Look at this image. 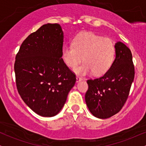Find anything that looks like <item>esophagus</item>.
<instances>
[{"instance_id": "1", "label": "esophagus", "mask_w": 146, "mask_h": 146, "mask_svg": "<svg viewBox=\"0 0 146 146\" xmlns=\"http://www.w3.org/2000/svg\"><path fill=\"white\" fill-rule=\"evenodd\" d=\"M82 79L81 78H80V77H78V76L76 77V82L77 83L80 82L82 81Z\"/></svg>"}]
</instances>
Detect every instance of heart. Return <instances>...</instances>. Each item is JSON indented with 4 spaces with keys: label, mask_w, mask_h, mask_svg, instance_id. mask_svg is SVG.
<instances>
[{
    "label": "heart",
    "mask_w": 146,
    "mask_h": 146,
    "mask_svg": "<svg viewBox=\"0 0 146 146\" xmlns=\"http://www.w3.org/2000/svg\"><path fill=\"white\" fill-rule=\"evenodd\" d=\"M115 56L113 40L93 32L79 33L73 40L72 46H64L62 51L63 62L72 69L84 60V63L74 70L81 76L92 73L95 75L105 74L111 67Z\"/></svg>",
    "instance_id": "obj_1"
}]
</instances>
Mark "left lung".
Returning a JSON list of instances; mask_svg holds the SVG:
<instances>
[{
    "label": "left lung",
    "instance_id": "obj_1",
    "mask_svg": "<svg viewBox=\"0 0 146 146\" xmlns=\"http://www.w3.org/2000/svg\"><path fill=\"white\" fill-rule=\"evenodd\" d=\"M115 46V59L110 69L101 78L87 81L85 101L92 115L100 119L109 118L121 110L135 78L130 48L120 41Z\"/></svg>",
    "mask_w": 146,
    "mask_h": 146
}]
</instances>
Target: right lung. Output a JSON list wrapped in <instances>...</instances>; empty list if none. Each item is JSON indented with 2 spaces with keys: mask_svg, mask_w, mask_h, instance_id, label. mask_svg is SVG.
<instances>
[{
  "mask_svg": "<svg viewBox=\"0 0 146 146\" xmlns=\"http://www.w3.org/2000/svg\"><path fill=\"white\" fill-rule=\"evenodd\" d=\"M63 42L61 26L48 23L23 41L16 56L18 93L40 116L53 117L59 113L76 82L75 75L62 58Z\"/></svg>",
  "mask_w": 146,
  "mask_h": 146,
  "instance_id": "add662e5",
  "label": "right lung"
}]
</instances>
